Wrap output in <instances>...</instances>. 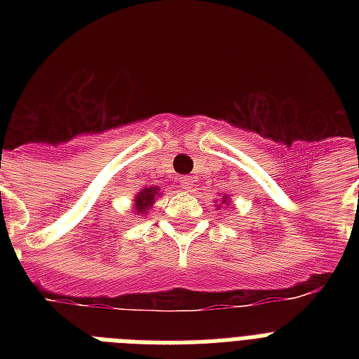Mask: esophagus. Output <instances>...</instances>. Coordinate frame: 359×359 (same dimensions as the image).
Wrapping results in <instances>:
<instances>
[{
    "label": "esophagus",
    "mask_w": 359,
    "mask_h": 359,
    "mask_svg": "<svg viewBox=\"0 0 359 359\" xmlns=\"http://www.w3.org/2000/svg\"><path fill=\"white\" fill-rule=\"evenodd\" d=\"M179 182H180V188H182V190H190L191 182H194V180H191V177H179Z\"/></svg>",
    "instance_id": "obj_1"
}]
</instances>
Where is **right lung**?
Segmentation results:
<instances>
[{"label":"right lung","mask_w":359,"mask_h":359,"mask_svg":"<svg viewBox=\"0 0 359 359\" xmlns=\"http://www.w3.org/2000/svg\"><path fill=\"white\" fill-rule=\"evenodd\" d=\"M156 194H158L156 186H154V188H145L143 191H140V196L135 197V208H137L140 212H145V208L151 207Z\"/></svg>","instance_id":"1"}]
</instances>
